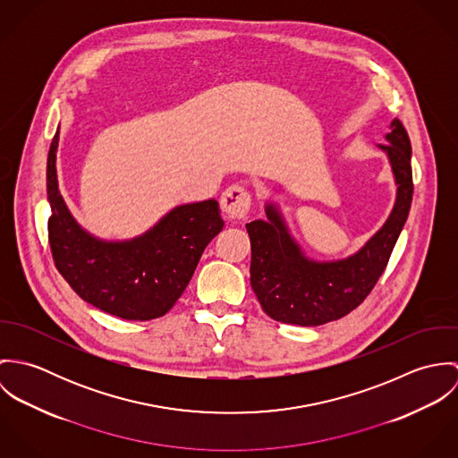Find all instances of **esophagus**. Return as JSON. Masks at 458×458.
<instances>
[{
  "mask_svg": "<svg viewBox=\"0 0 458 458\" xmlns=\"http://www.w3.org/2000/svg\"><path fill=\"white\" fill-rule=\"evenodd\" d=\"M252 206V196L240 185L229 187L220 197V208L231 220L247 218Z\"/></svg>",
  "mask_w": 458,
  "mask_h": 458,
  "instance_id": "obj_1",
  "label": "esophagus"
}]
</instances>
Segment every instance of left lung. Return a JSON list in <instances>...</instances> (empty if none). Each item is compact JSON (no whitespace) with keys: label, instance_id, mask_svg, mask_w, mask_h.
Instances as JSON below:
<instances>
[{"label":"left lung","instance_id":"1","mask_svg":"<svg viewBox=\"0 0 458 458\" xmlns=\"http://www.w3.org/2000/svg\"><path fill=\"white\" fill-rule=\"evenodd\" d=\"M386 139L388 144L379 148L392 164L396 200L386 224L354 256L333 262L307 259L273 204L266 206L267 220L247 224L252 249L250 284L271 319L298 327L327 325L360 307L377 284L412 200L411 140L400 120H393Z\"/></svg>","mask_w":458,"mask_h":458}]
</instances>
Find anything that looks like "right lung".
Listing matches in <instances>:
<instances>
[{"instance_id": "right-lung-1", "label": "right lung", "mask_w": 458, "mask_h": 458, "mask_svg": "<svg viewBox=\"0 0 458 458\" xmlns=\"http://www.w3.org/2000/svg\"><path fill=\"white\" fill-rule=\"evenodd\" d=\"M58 131L47 157V222L56 269L89 305L127 321L167 314L189 285L206 245L222 231L215 199L185 204L131 242H102L82 231L58 189Z\"/></svg>"}]
</instances>
